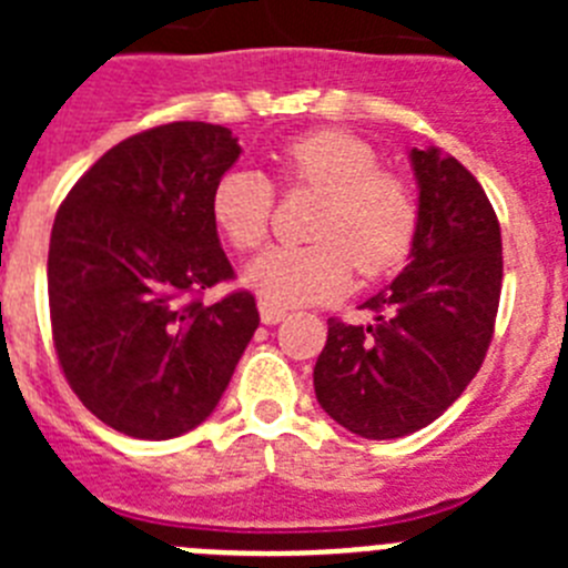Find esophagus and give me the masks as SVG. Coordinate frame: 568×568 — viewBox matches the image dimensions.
I'll return each mask as SVG.
<instances>
[{"label":"esophagus","instance_id":"34e87169","mask_svg":"<svg viewBox=\"0 0 568 568\" xmlns=\"http://www.w3.org/2000/svg\"><path fill=\"white\" fill-rule=\"evenodd\" d=\"M258 313H261V321H264L267 327H273V324L287 318V310L275 307V304H270V301H258Z\"/></svg>","mask_w":568,"mask_h":568}]
</instances>
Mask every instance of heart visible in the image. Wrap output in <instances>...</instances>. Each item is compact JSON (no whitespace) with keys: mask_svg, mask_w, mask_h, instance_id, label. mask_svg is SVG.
<instances>
[{"mask_svg":"<svg viewBox=\"0 0 568 568\" xmlns=\"http://www.w3.org/2000/svg\"><path fill=\"white\" fill-rule=\"evenodd\" d=\"M281 182L324 193L307 247L261 253L244 281L275 307L338 298L353 278L404 264L418 233V199L406 179L381 170L378 150L344 130H315L284 144ZM275 190L258 170L233 168L210 193V215L235 250L267 241Z\"/></svg>","mask_w":568,"mask_h":568,"instance_id":"b5f03b06","label":"heart"}]
</instances>
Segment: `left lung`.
<instances>
[{
	"label": "left lung",
	"instance_id": "1",
	"mask_svg": "<svg viewBox=\"0 0 568 568\" xmlns=\"http://www.w3.org/2000/svg\"><path fill=\"white\" fill-rule=\"evenodd\" d=\"M418 233L404 273L364 301L373 324L329 318L313 369L321 409L369 440L433 424L478 375L495 333L500 224L478 179L438 148L409 153Z\"/></svg>",
	"mask_w": 568,
	"mask_h": 568
}]
</instances>
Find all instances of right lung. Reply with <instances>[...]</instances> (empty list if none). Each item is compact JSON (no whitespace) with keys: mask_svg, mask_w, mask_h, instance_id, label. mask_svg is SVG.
I'll return each mask as SVG.
<instances>
[{"mask_svg":"<svg viewBox=\"0 0 568 568\" xmlns=\"http://www.w3.org/2000/svg\"><path fill=\"white\" fill-rule=\"evenodd\" d=\"M239 153L222 124H159L110 148L59 207L53 346L70 389L115 433L168 440L207 420L258 327L247 290L202 301L233 278L210 193Z\"/></svg>","mask_w":568,"mask_h":568,"instance_id":"right-lung-1","label":"right lung"}]
</instances>
